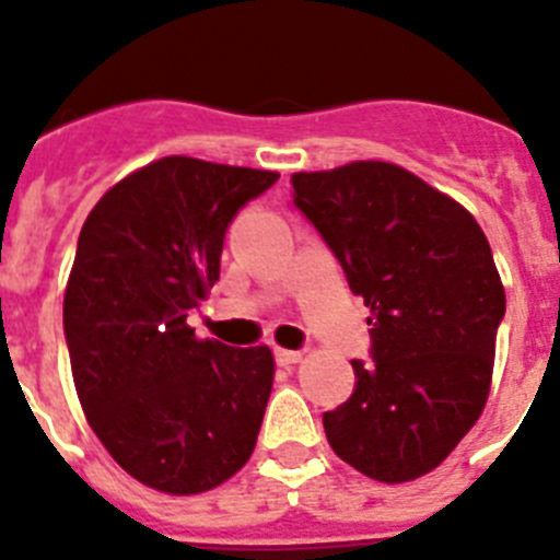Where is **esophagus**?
<instances>
[{
	"instance_id": "esophagus-1",
	"label": "esophagus",
	"mask_w": 560,
	"mask_h": 560,
	"mask_svg": "<svg viewBox=\"0 0 560 560\" xmlns=\"http://www.w3.org/2000/svg\"><path fill=\"white\" fill-rule=\"evenodd\" d=\"M300 359H303V353H300V350H285V348L275 350V361L280 364V368H291V364H296Z\"/></svg>"
}]
</instances>
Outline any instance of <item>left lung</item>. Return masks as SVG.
Masks as SVG:
<instances>
[{"instance_id":"left-lung-1","label":"left lung","mask_w":560,"mask_h":560,"mask_svg":"<svg viewBox=\"0 0 560 560\" xmlns=\"http://www.w3.org/2000/svg\"><path fill=\"white\" fill-rule=\"evenodd\" d=\"M294 207L370 308V359L323 415L355 471L409 482L477 423L493 373L504 289L488 237L457 201L389 162L294 173Z\"/></svg>"}]
</instances>
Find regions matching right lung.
Returning a JSON list of instances; mask_svg holds the SVG:
<instances>
[{
	"label": "right lung",
	"mask_w": 560,
	"mask_h": 560,
	"mask_svg": "<svg viewBox=\"0 0 560 560\" xmlns=\"http://www.w3.org/2000/svg\"><path fill=\"white\" fill-rule=\"evenodd\" d=\"M271 171L165 156L89 212L63 294L78 398L117 463L165 493L210 491L252 457L269 348L196 339L187 316L219 283L224 237Z\"/></svg>",
	"instance_id": "add662e5"
}]
</instances>
